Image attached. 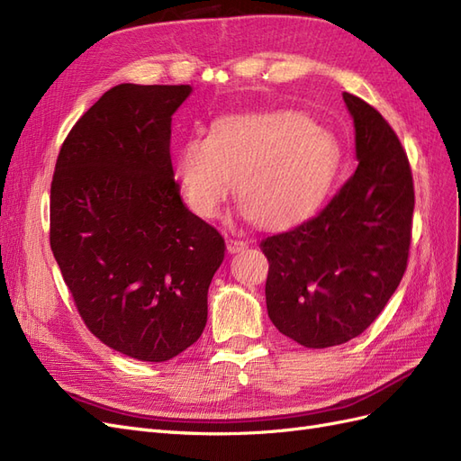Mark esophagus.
Instances as JSON below:
<instances>
[{
    "label": "esophagus",
    "mask_w": 461,
    "mask_h": 461,
    "mask_svg": "<svg viewBox=\"0 0 461 461\" xmlns=\"http://www.w3.org/2000/svg\"><path fill=\"white\" fill-rule=\"evenodd\" d=\"M248 244L244 240H236V239H227V252L229 254H239L246 248Z\"/></svg>",
    "instance_id": "esophagus-1"
}]
</instances>
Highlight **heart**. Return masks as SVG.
Masks as SVG:
<instances>
[{
    "mask_svg": "<svg viewBox=\"0 0 461 461\" xmlns=\"http://www.w3.org/2000/svg\"><path fill=\"white\" fill-rule=\"evenodd\" d=\"M340 148L296 111L234 115L175 153L173 175L194 213L215 219L230 196L259 229H285L312 215L337 175Z\"/></svg>",
    "mask_w": 461,
    "mask_h": 461,
    "instance_id": "b5f03b06",
    "label": "heart"
}]
</instances>
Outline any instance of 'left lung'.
<instances>
[{"mask_svg":"<svg viewBox=\"0 0 461 461\" xmlns=\"http://www.w3.org/2000/svg\"><path fill=\"white\" fill-rule=\"evenodd\" d=\"M357 167L321 213L267 236L265 300L273 325L305 348L359 337L384 310L408 267L413 178L384 117L344 92Z\"/></svg>","mask_w":461,"mask_h":461,"instance_id":"obj_1","label":"left lung"}]
</instances>
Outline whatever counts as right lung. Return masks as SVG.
I'll use <instances>...</instances> for the list:
<instances>
[{"label":"right lung","mask_w":461,"mask_h":461,"mask_svg":"<svg viewBox=\"0 0 461 461\" xmlns=\"http://www.w3.org/2000/svg\"><path fill=\"white\" fill-rule=\"evenodd\" d=\"M192 88L119 85L71 132L55 163L50 244L94 337L167 361L196 342L222 236L180 198L171 117Z\"/></svg>","instance_id":"add662e5"}]
</instances>
